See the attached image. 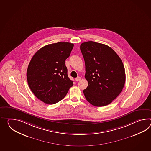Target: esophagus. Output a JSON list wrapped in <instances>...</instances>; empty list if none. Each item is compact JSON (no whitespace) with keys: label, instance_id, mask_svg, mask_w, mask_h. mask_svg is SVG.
I'll return each instance as SVG.
<instances>
[{"label":"esophagus","instance_id":"esophagus-1","mask_svg":"<svg viewBox=\"0 0 151 151\" xmlns=\"http://www.w3.org/2000/svg\"><path fill=\"white\" fill-rule=\"evenodd\" d=\"M81 80V77H79V76L75 78V80H76V81H80Z\"/></svg>","mask_w":151,"mask_h":151}]
</instances>
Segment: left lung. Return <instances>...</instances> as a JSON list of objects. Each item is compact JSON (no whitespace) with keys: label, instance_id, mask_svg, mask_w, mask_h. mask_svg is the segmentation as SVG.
Instances as JSON below:
<instances>
[{"label":"left lung","instance_id":"1","mask_svg":"<svg viewBox=\"0 0 151 151\" xmlns=\"http://www.w3.org/2000/svg\"><path fill=\"white\" fill-rule=\"evenodd\" d=\"M80 49L86 65L88 86L83 91L86 100L96 107L110 104L124 87L126 74L120 58L111 47L89 41Z\"/></svg>","mask_w":151,"mask_h":151}]
</instances>
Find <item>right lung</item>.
<instances>
[{
    "instance_id": "right-lung-1",
    "label": "right lung",
    "mask_w": 151,
    "mask_h": 151,
    "mask_svg": "<svg viewBox=\"0 0 151 151\" xmlns=\"http://www.w3.org/2000/svg\"><path fill=\"white\" fill-rule=\"evenodd\" d=\"M73 47L74 44L68 42L48 44L31 58L27 70V83L34 95L45 104L62 100L73 86L65 62Z\"/></svg>"
}]
</instances>
